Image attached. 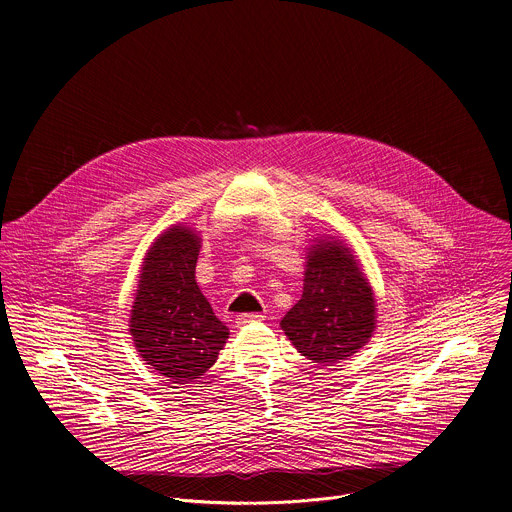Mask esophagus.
Listing matches in <instances>:
<instances>
[{"label": "esophagus", "instance_id": "obj_1", "mask_svg": "<svg viewBox=\"0 0 512 512\" xmlns=\"http://www.w3.org/2000/svg\"><path fill=\"white\" fill-rule=\"evenodd\" d=\"M265 316L259 314V312H251V314H239L235 318V324L237 326H245V324H251V322H261Z\"/></svg>", "mask_w": 512, "mask_h": 512}]
</instances>
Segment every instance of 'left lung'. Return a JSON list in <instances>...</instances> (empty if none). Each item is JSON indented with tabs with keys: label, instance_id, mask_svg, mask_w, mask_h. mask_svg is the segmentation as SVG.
I'll use <instances>...</instances> for the list:
<instances>
[{
	"label": "left lung",
	"instance_id": "1",
	"mask_svg": "<svg viewBox=\"0 0 512 512\" xmlns=\"http://www.w3.org/2000/svg\"><path fill=\"white\" fill-rule=\"evenodd\" d=\"M281 328L314 362H340L369 342L375 330V298L354 255L336 241H318L308 253L302 300Z\"/></svg>",
	"mask_w": 512,
	"mask_h": 512
}]
</instances>
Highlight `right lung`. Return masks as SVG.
Wrapping results in <instances>:
<instances>
[{
	"label": "right lung",
	"mask_w": 512,
	"mask_h": 512,
	"mask_svg": "<svg viewBox=\"0 0 512 512\" xmlns=\"http://www.w3.org/2000/svg\"><path fill=\"white\" fill-rule=\"evenodd\" d=\"M198 249L200 239L186 227L156 239L145 255L129 320L143 360L180 385L200 379L229 338L196 285Z\"/></svg>",
	"instance_id": "add662e5"
}]
</instances>
